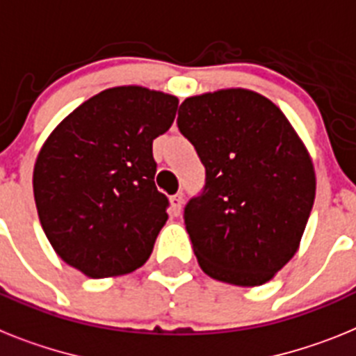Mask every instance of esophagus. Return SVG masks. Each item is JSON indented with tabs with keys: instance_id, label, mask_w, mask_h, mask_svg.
<instances>
[{
	"instance_id": "34e87169",
	"label": "esophagus",
	"mask_w": 356,
	"mask_h": 356,
	"mask_svg": "<svg viewBox=\"0 0 356 356\" xmlns=\"http://www.w3.org/2000/svg\"><path fill=\"white\" fill-rule=\"evenodd\" d=\"M183 193L177 192V193H173L172 197H170V204H172V213L173 215H179L181 213V210H183Z\"/></svg>"
}]
</instances>
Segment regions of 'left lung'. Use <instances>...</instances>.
Returning a JSON list of instances; mask_svg holds the SVG:
<instances>
[{
  "instance_id": "8db88e82",
  "label": "left lung",
  "mask_w": 356,
  "mask_h": 356,
  "mask_svg": "<svg viewBox=\"0 0 356 356\" xmlns=\"http://www.w3.org/2000/svg\"><path fill=\"white\" fill-rule=\"evenodd\" d=\"M177 127L206 170L184 206L199 266L220 282L264 284L297 253L312 213L306 146L270 99L244 88L188 97Z\"/></svg>"
}]
</instances>
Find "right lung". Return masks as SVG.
Returning a JSON list of instances; mask_svg holds the SVG:
<instances>
[{
	"instance_id": "1",
	"label": "right lung",
	"mask_w": 356,
	"mask_h": 356,
	"mask_svg": "<svg viewBox=\"0 0 356 356\" xmlns=\"http://www.w3.org/2000/svg\"><path fill=\"white\" fill-rule=\"evenodd\" d=\"M179 99L115 86L77 106L41 148L34 199L63 261L92 279L141 268L164 226L152 143L172 127Z\"/></svg>"
}]
</instances>
